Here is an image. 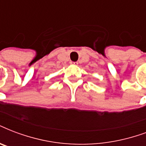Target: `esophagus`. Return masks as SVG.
Here are the masks:
<instances>
[{
    "label": "esophagus",
    "mask_w": 146,
    "mask_h": 146,
    "mask_svg": "<svg viewBox=\"0 0 146 146\" xmlns=\"http://www.w3.org/2000/svg\"><path fill=\"white\" fill-rule=\"evenodd\" d=\"M70 63L71 64H73V65H77L78 62H73V61H71Z\"/></svg>",
    "instance_id": "1"
}]
</instances>
